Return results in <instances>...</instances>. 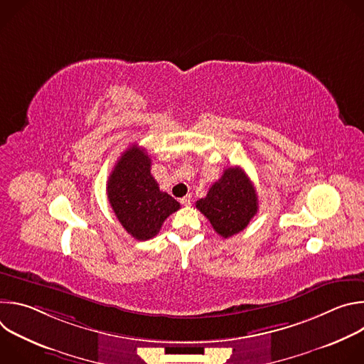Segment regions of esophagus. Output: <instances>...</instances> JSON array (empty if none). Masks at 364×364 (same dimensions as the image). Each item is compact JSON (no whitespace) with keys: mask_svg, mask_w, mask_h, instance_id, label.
Segmentation results:
<instances>
[{"mask_svg":"<svg viewBox=\"0 0 364 364\" xmlns=\"http://www.w3.org/2000/svg\"><path fill=\"white\" fill-rule=\"evenodd\" d=\"M180 203H181L183 205H190V204H191V196H190V194L184 196L183 198H180Z\"/></svg>","mask_w":364,"mask_h":364,"instance_id":"1","label":"esophagus"}]
</instances>
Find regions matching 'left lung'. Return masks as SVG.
Wrapping results in <instances>:
<instances>
[{
  "instance_id": "1",
  "label": "left lung",
  "mask_w": 364,
  "mask_h": 364,
  "mask_svg": "<svg viewBox=\"0 0 364 364\" xmlns=\"http://www.w3.org/2000/svg\"><path fill=\"white\" fill-rule=\"evenodd\" d=\"M196 207L225 239L242 232L259 209L256 190L240 167L226 168Z\"/></svg>"
}]
</instances>
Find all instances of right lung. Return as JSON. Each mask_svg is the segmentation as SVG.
<instances>
[{
  "label": "right lung",
  "instance_id": "right-lung-1",
  "mask_svg": "<svg viewBox=\"0 0 364 364\" xmlns=\"http://www.w3.org/2000/svg\"><path fill=\"white\" fill-rule=\"evenodd\" d=\"M108 200L122 228L138 240L157 235L180 203L151 174V157L142 146L131 145L117 161L107 186Z\"/></svg>",
  "mask_w": 364,
  "mask_h": 364
}]
</instances>
